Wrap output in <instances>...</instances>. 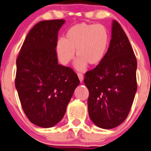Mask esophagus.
Returning a JSON list of instances; mask_svg holds the SVG:
<instances>
[{
	"label": "esophagus",
	"mask_w": 151,
	"mask_h": 151,
	"mask_svg": "<svg viewBox=\"0 0 151 151\" xmlns=\"http://www.w3.org/2000/svg\"><path fill=\"white\" fill-rule=\"evenodd\" d=\"M77 76H78L79 80H80V82H82L83 80V74H81V73H77Z\"/></svg>",
	"instance_id": "34e87169"
}]
</instances>
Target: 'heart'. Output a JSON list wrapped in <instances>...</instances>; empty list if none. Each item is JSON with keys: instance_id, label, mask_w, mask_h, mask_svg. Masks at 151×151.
Listing matches in <instances>:
<instances>
[{"instance_id": "obj_1", "label": "heart", "mask_w": 151, "mask_h": 151, "mask_svg": "<svg viewBox=\"0 0 151 151\" xmlns=\"http://www.w3.org/2000/svg\"><path fill=\"white\" fill-rule=\"evenodd\" d=\"M109 36L107 29L102 24H78L71 27L65 34V39L56 43V53L60 63L68 65L78 57L76 67L83 70L87 65L95 66L104 59L107 50Z\"/></svg>"}]
</instances>
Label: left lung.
<instances>
[{"instance_id": "obj_1", "label": "left lung", "mask_w": 151, "mask_h": 151, "mask_svg": "<svg viewBox=\"0 0 151 151\" xmlns=\"http://www.w3.org/2000/svg\"><path fill=\"white\" fill-rule=\"evenodd\" d=\"M137 61L122 26L114 20L109 47L102 61L85 74L91 120L103 129L120 125L127 117L137 91Z\"/></svg>"}]
</instances>
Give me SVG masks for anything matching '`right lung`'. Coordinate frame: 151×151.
Here are the masks:
<instances>
[{"mask_svg": "<svg viewBox=\"0 0 151 151\" xmlns=\"http://www.w3.org/2000/svg\"><path fill=\"white\" fill-rule=\"evenodd\" d=\"M65 21H42L27 36L16 60L15 85L29 122L41 127L62 120L80 80L73 69L58 64V31Z\"/></svg>", "mask_w": 151, "mask_h": 151, "instance_id": "right-lung-1", "label": "right lung"}]
</instances>
